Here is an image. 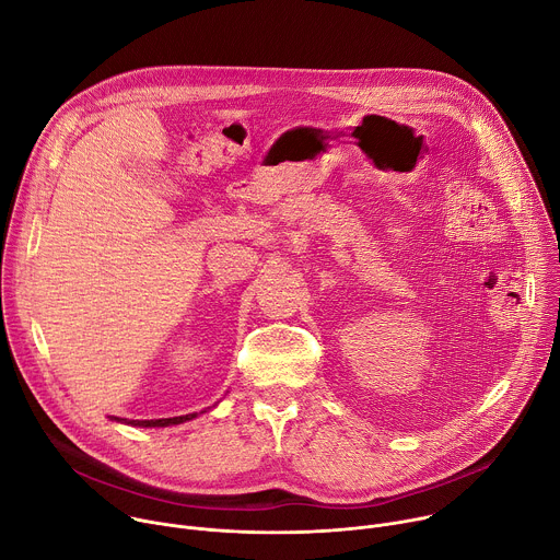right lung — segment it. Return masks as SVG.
<instances>
[{"label":"right lung","mask_w":560,"mask_h":560,"mask_svg":"<svg viewBox=\"0 0 560 560\" xmlns=\"http://www.w3.org/2000/svg\"><path fill=\"white\" fill-rule=\"evenodd\" d=\"M203 412H206V410L192 412V415H184V417H173V419H150V421H132V419H119V417H115L113 421L126 423V425H132V428H168V425H179V423L192 421V419H197V417L203 415Z\"/></svg>","instance_id":"1"}]
</instances>
